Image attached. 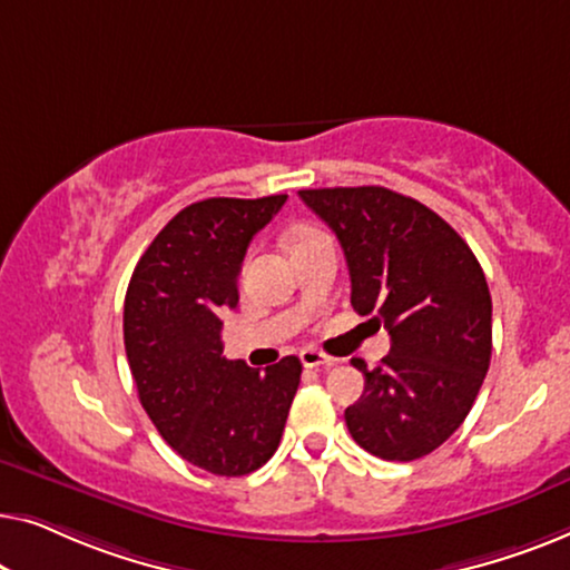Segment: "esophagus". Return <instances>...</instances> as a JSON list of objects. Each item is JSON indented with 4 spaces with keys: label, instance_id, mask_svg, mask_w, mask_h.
Returning <instances> with one entry per match:
<instances>
[{
    "label": "esophagus",
    "instance_id": "esophagus-1",
    "mask_svg": "<svg viewBox=\"0 0 570 570\" xmlns=\"http://www.w3.org/2000/svg\"><path fill=\"white\" fill-rule=\"evenodd\" d=\"M299 358H302V364L307 366V368L333 366L335 364L333 356H327V354H323V351H317V348H304L302 354H299Z\"/></svg>",
    "mask_w": 570,
    "mask_h": 570
}]
</instances>
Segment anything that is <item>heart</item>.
Segmentation results:
<instances>
[{
  "mask_svg": "<svg viewBox=\"0 0 570 570\" xmlns=\"http://www.w3.org/2000/svg\"><path fill=\"white\" fill-rule=\"evenodd\" d=\"M309 232H315V229H299V232H296V235H294L292 239H296V237H302V235H309Z\"/></svg>",
  "mask_w": 570,
  "mask_h": 570,
  "instance_id": "1",
  "label": "heart"
}]
</instances>
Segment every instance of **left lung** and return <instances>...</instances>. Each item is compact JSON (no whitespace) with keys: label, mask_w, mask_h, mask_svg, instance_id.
Returning <instances> with one entry per match:
<instances>
[{"label":"left lung","mask_w":570,"mask_h":570,"mask_svg":"<svg viewBox=\"0 0 570 570\" xmlns=\"http://www.w3.org/2000/svg\"><path fill=\"white\" fill-rule=\"evenodd\" d=\"M335 232L351 304L390 333L376 368L351 358L364 392L346 407L358 446L411 462L442 446L475 403L491 364V292L468 243L411 196L382 186L299 190Z\"/></svg>","instance_id":"obj_1"}]
</instances>
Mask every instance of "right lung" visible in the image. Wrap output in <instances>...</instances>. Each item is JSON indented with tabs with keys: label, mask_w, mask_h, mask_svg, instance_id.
<instances>
[{
	"label": "right lung",
	"mask_w": 570,
	"mask_h": 570,
	"mask_svg": "<svg viewBox=\"0 0 570 570\" xmlns=\"http://www.w3.org/2000/svg\"><path fill=\"white\" fill-rule=\"evenodd\" d=\"M286 196L206 198L183 208L136 263L124 302V343L144 411L196 468L239 478L282 442L302 364L250 368L222 356V315L239 302L250 239Z\"/></svg>",
	"instance_id": "obj_1"
}]
</instances>
